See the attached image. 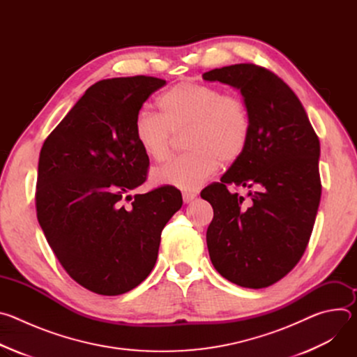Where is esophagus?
<instances>
[{"label":"esophagus","instance_id":"esophagus-1","mask_svg":"<svg viewBox=\"0 0 357 357\" xmlns=\"http://www.w3.org/2000/svg\"><path fill=\"white\" fill-rule=\"evenodd\" d=\"M195 197H196L195 193H188V192H183V193H182V199H183L185 203H190Z\"/></svg>","mask_w":357,"mask_h":357}]
</instances>
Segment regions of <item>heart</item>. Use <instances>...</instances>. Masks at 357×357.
Masks as SVG:
<instances>
[{
    "instance_id": "heart-1",
    "label": "heart",
    "mask_w": 357,
    "mask_h": 357,
    "mask_svg": "<svg viewBox=\"0 0 357 357\" xmlns=\"http://www.w3.org/2000/svg\"><path fill=\"white\" fill-rule=\"evenodd\" d=\"M161 114L139 110L134 120V135L152 161L168 157L172 132H183L189 154L171 160L154 174L158 185L192 192L205 183L219 162L231 164L245 149L250 120L244 101L211 84L182 82L160 98Z\"/></svg>"
}]
</instances>
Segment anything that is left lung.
<instances>
[{
  "mask_svg": "<svg viewBox=\"0 0 357 357\" xmlns=\"http://www.w3.org/2000/svg\"><path fill=\"white\" fill-rule=\"evenodd\" d=\"M202 77L240 90L250 120L241 157L200 193L213 208L209 256L230 282L266 288L285 277L308 245L321 200L319 138L299 98L270 70L238 63ZM229 185L252 188L250 200Z\"/></svg>",
  "mask_w": 357,
  "mask_h": 357,
  "instance_id": "8db88e82",
  "label": "left lung"
}]
</instances>
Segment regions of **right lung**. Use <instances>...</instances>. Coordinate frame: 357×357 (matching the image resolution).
Listing matches in <instances>:
<instances>
[{"mask_svg": "<svg viewBox=\"0 0 357 357\" xmlns=\"http://www.w3.org/2000/svg\"><path fill=\"white\" fill-rule=\"evenodd\" d=\"M165 83L151 76L94 83L40 149L38 222L66 273L100 295L128 292L149 275L161 231L182 206L174 186L130 195L149 165L134 120ZM124 199L133 202L126 207Z\"/></svg>", "mask_w": 357, "mask_h": 357, "instance_id": "obj_1", "label": "right lung"}]
</instances>
